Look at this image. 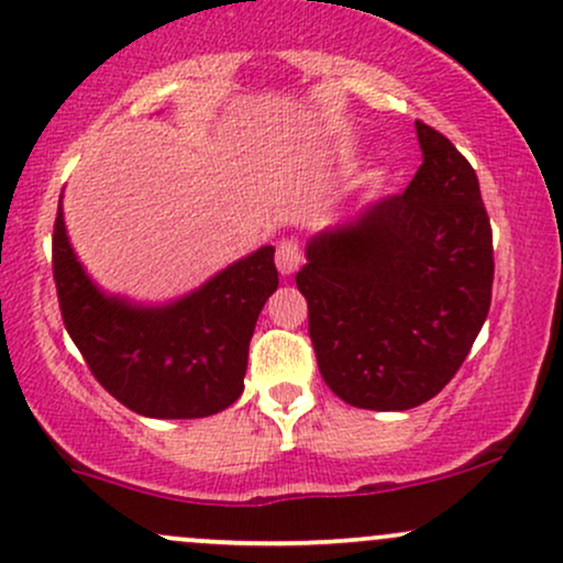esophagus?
I'll return each instance as SVG.
<instances>
[{
  "instance_id": "obj_1",
  "label": "esophagus",
  "mask_w": 563,
  "mask_h": 563,
  "mask_svg": "<svg viewBox=\"0 0 563 563\" xmlns=\"http://www.w3.org/2000/svg\"><path fill=\"white\" fill-rule=\"evenodd\" d=\"M301 262H303V254H301L299 243H296V241H283L280 246H277L275 264H277V269H280L283 277L294 275L296 269L301 267Z\"/></svg>"
}]
</instances>
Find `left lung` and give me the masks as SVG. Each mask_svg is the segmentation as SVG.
Wrapping results in <instances>:
<instances>
[{"mask_svg":"<svg viewBox=\"0 0 563 563\" xmlns=\"http://www.w3.org/2000/svg\"><path fill=\"white\" fill-rule=\"evenodd\" d=\"M422 165L385 196L307 241L296 286L322 380L356 409L406 411L462 367L493 290V233L472 165L415 123Z\"/></svg>","mask_w":563,"mask_h":563,"instance_id":"8db88e82","label":"left lung"}]
</instances>
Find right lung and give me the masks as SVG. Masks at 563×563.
Masks as SVG:
<instances>
[{"mask_svg": "<svg viewBox=\"0 0 563 563\" xmlns=\"http://www.w3.org/2000/svg\"><path fill=\"white\" fill-rule=\"evenodd\" d=\"M52 262L67 333L120 404L152 419H199L239 401L256 320L277 290L273 246L228 264L178 299L135 301L86 273L59 196Z\"/></svg>", "mask_w": 563, "mask_h": 563, "instance_id": "right-lung-1", "label": "right lung"}]
</instances>
